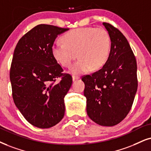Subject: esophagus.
<instances>
[{"instance_id":"esophagus-1","label":"esophagus","mask_w":151,"mask_h":151,"mask_svg":"<svg viewBox=\"0 0 151 151\" xmlns=\"http://www.w3.org/2000/svg\"><path fill=\"white\" fill-rule=\"evenodd\" d=\"M78 79H79V77H77V76H72V81H73Z\"/></svg>"}]
</instances>
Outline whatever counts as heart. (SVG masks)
Wrapping results in <instances>:
<instances>
[{
  "label": "heart",
  "instance_id": "obj_1",
  "mask_svg": "<svg viewBox=\"0 0 151 151\" xmlns=\"http://www.w3.org/2000/svg\"><path fill=\"white\" fill-rule=\"evenodd\" d=\"M63 43L55 42L51 47L53 58L63 66H69L78 56L80 58L70 67L69 72L79 75L91 69L98 70L109 56L111 39L102 28H79L63 36Z\"/></svg>",
  "mask_w": 151,
  "mask_h": 151
}]
</instances>
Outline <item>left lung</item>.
Listing matches in <instances>:
<instances>
[{"label":"left lung","instance_id":"left-lung-1","mask_svg":"<svg viewBox=\"0 0 151 151\" xmlns=\"http://www.w3.org/2000/svg\"><path fill=\"white\" fill-rule=\"evenodd\" d=\"M111 39L109 58L102 69L82 77L89 118L102 126H114L131 109L138 81L137 61L123 33L103 23Z\"/></svg>","mask_w":151,"mask_h":151}]
</instances>
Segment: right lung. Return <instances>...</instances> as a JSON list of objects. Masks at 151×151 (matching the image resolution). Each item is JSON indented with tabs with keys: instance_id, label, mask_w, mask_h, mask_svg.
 I'll use <instances>...</instances> for the list:
<instances>
[{
	"instance_id": "obj_1",
	"label": "right lung",
	"mask_w": 151,
	"mask_h": 151,
	"mask_svg": "<svg viewBox=\"0 0 151 151\" xmlns=\"http://www.w3.org/2000/svg\"><path fill=\"white\" fill-rule=\"evenodd\" d=\"M68 30L37 25L21 38L14 49L9 73L13 100L26 121L39 128L54 126L64 116V98L72 79L62 74L51 47L58 35Z\"/></svg>"
}]
</instances>
